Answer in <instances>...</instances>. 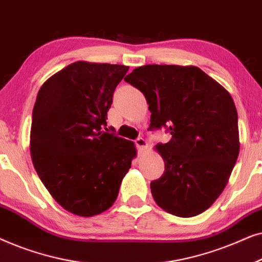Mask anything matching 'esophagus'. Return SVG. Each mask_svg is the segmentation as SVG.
Masks as SVG:
<instances>
[{
    "mask_svg": "<svg viewBox=\"0 0 262 262\" xmlns=\"http://www.w3.org/2000/svg\"><path fill=\"white\" fill-rule=\"evenodd\" d=\"M135 144H136V146H137L139 152L145 151L146 148H148V142H146L144 138H137L135 141Z\"/></svg>",
    "mask_w": 262,
    "mask_h": 262,
    "instance_id": "esophagus-1",
    "label": "esophagus"
}]
</instances>
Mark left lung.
Returning a JSON list of instances; mask_svg holds the SVG:
<instances>
[{
	"instance_id": "1",
	"label": "left lung",
	"mask_w": 262,
	"mask_h": 262,
	"mask_svg": "<svg viewBox=\"0 0 262 262\" xmlns=\"http://www.w3.org/2000/svg\"><path fill=\"white\" fill-rule=\"evenodd\" d=\"M125 81L144 94L150 130L166 127L157 144L164 173L150 184L157 205L178 217L209 209L223 192L239 152L237 111L224 87L198 67H139Z\"/></svg>"
}]
</instances>
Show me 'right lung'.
<instances>
[{
    "instance_id": "obj_1",
    "label": "right lung",
    "mask_w": 262,
    "mask_h": 262,
    "mask_svg": "<svg viewBox=\"0 0 262 262\" xmlns=\"http://www.w3.org/2000/svg\"><path fill=\"white\" fill-rule=\"evenodd\" d=\"M127 70L80 60L38 92L31 126L33 166L52 198L76 216L108 210L137 155L134 142L102 131L113 93Z\"/></svg>"
}]
</instances>
